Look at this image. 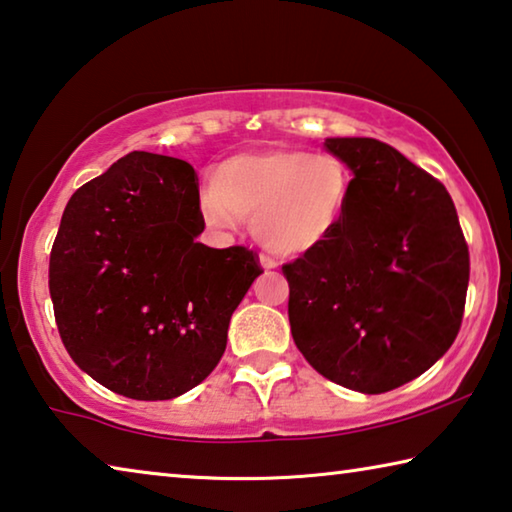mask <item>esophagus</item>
Masks as SVG:
<instances>
[{
	"label": "esophagus",
	"mask_w": 512,
	"mask_h": 512,
	"mask_svg": "<svg viewBox=\"0 0 512 512\" xmlns=\"http://www.w3.org/2000/svg\"><path fill=\"white\" fill-rule=\"evenodd\" d=\"M259 264H262V268H266V271H271V268L277 266L275 259L268 257V255H259Z\"/></svg>",
	"instance_id": "1"
}]
</instances>
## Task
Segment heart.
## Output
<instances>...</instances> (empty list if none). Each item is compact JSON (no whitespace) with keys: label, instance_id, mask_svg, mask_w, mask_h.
Here are the masks:
<instances>
[{"label":"heart","instance_id":"b5f03b06","mask_svg":"<svg viewBox=\"0 0 512 512\" xmlns=\"http://www.w3.org/2000/svg\"><path fill=\"white\" fill-rule=\"evenodd\" d=\"M350 171L332 153L264 149L230 155L203 185L198 205L214 228L250 216V230L277 255H305L339 228Z\"/></svg>","mask_w":512,"mask_h":512}]
</instances>
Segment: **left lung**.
<instances>
[{"instance_id": "obj_1", "label": "left lung", "mask_w": 512, "mask_h": 512, "mask_svg": "<svg viewBox=\"0 0 512 512\" xmlns=\"http://www.w3.org/2000/svg\"><path fill=\"white\" fill-rule=\"evenodd\" d=\"M352 171L339 228L284 264L289 323L311 368L377 395L420 377L461 329L470 253L443 183L372 137H327Z\"/></svg>"}]
</instances>
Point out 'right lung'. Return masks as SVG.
<instances>
[{"mask_svg":"<svg viewBox=\"0 0 512 512\" xmlns=\"http://www.w3.org/2000/svg\"><path fill=\"white\" fill-rule=\"evenodd\" d=\"M192 164L133 151L76 189L49 257L69 357L131 400H171L210 375L232 311L262 273L253 250L207 248Z\"/></svg>","mask_w":512,"mask_h":512,"instance_id":"1","label":"right lung"}]
</instances>
